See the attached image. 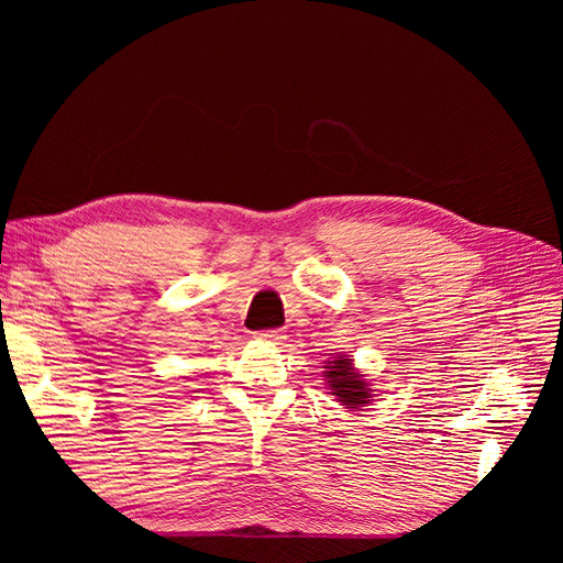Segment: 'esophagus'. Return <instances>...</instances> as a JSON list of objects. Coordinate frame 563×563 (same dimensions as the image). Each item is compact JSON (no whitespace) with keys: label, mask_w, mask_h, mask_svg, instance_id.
Segmentation results:
<instances>
[{"label":"esophagus","mask_w":563,"mask_h":563,"mask_svg":"<svg viewBox=\"0 0 563 563\" xmlns=\"http://www.w3.org/2000/svg\"><path fill=\"white\" fill-rule=\"evenodd\" d=\"M258 338L261 340H269V343H279V340H284V333L282 331H263V333H258Z\"/></svg>","instance_id":"34e87169"}]
</instances>
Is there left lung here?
<instances>
[{"label": "left lung", "mask_w": 563, "mask_h": 563, "mask_svg": "<svg viewBox=\"0 0 563 563\" xmlns=\"http://www.w3.org/2000/svg\"><path fill=\"white\" fill-rule=\"evenodd\" d=\"M323 368H327L323 371V378H327L335 401H340L345 408H362L371 404L373 389L362 376V371L354 368L350 356L338 354L333 356V362H327Z\"/></svg>", "instance_id": "8db88e82"}]
</instances>
